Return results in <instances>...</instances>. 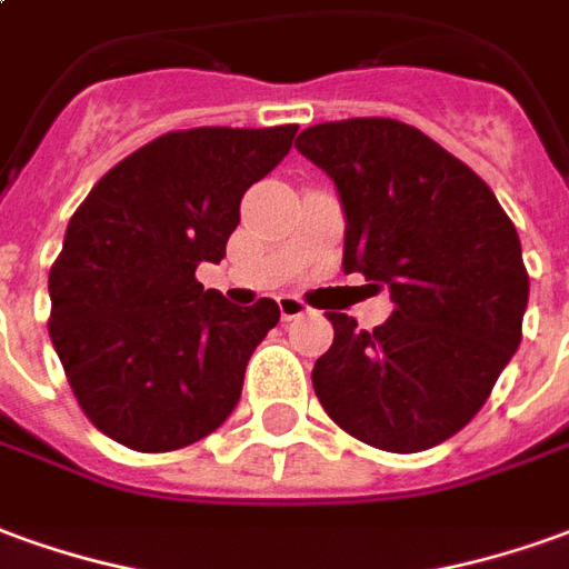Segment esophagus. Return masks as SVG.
I'll return each mask as SVG.
<instances>
[{
  "mask_svg": "<svg viewBox=\"0 0 569 569\" xmlns=\"http://www.w3.org/2000/svg\"><path fill=\"white\" fill-rule=\"evenodd\" d=\"M277 308H280L283 320H296L301 313H308V305L296 296H277Z\"/></svg>",
  "mask_w": 569,
  "mask_h": 569,
  "instance_id": "34e87169",
  "label": "esophagus"
}]
</instances>
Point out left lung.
I'll list each match as a JSON object with an SVG mask.
<instances>
[{"mask_svg":"<svg viewBox=\"0 0 569 569\" xmlns=\"http://www.w3.org/2000/svg\"><path fill=\"white\" fill-rule=\"evenodd\" d=\"M296 147L336 184L345 273L395 301L372 332L326 311L336 339L313 391L369 447L431 450L475 419L518 351L530 298L518 230L478 174L407 122H320Z\"/></svg>","mask_w":569,"mask_h":569,"instance_id":"8db88e82","label":"left lung"}]
</instances>
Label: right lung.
<instances>
[{"instance_id": "obj_1", "label": "right lung", "mask_w": 569, "mask_h": 569, "mask_svg": "<svg viewBox=\"0 0 569 569\" xmlns=\"http://www.w3.org/2000/svg\"><path fill=\"white\" fill-rule=\"evenodd\" d=\"M298 126L190 129L113 166L70 218L49 273V336L91 425L169 452L224 425L246 363L280 320L273 298L230 305L197 264L224 258L240 200Z\"/></svg>"}]
</instances>
